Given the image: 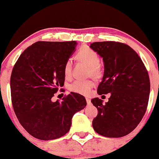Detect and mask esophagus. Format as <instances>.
<instances>
[{
	"mask_svg": "<svg viewBox=\"0 0 159 159\" xmlns=\"http://www.w3.org/2000/svg\"><path fill=\"white\" fill-rule=\"evenodd\" d=\"M86 102H87V103H88V104H89L90 102H91V100H90L89 98H86Z\"/></svg>",
	"mask_w": 159,
	"mask_h": 159,
	"instance_id": "34e87169",
	"label": "esophagus"
}]
</instances>
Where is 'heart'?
<instances>
[{
	"instance_id": "obj_1",
	"label": "heart",
	"mask_w": 159,
	"mask_h": 159,
	"mask_svg": "<svg viewBox=\"0 0 159 159\" xmlns=\"http://www.w3.org/2000/svg\"><path fill=\"white\" fill-rule=\"evenodd\" d=\"M77 56L84 61L88 66H89L91 73L94 76H98L100 73L99 56L95 51L89 47H83L78 52ZM71 70H72V60L69 58L64 64V72L66 77L70 76ZM94 86V83L91 80L79 79L75 80L70 85V89L74 93L80 94V95H87L91 91V89Z\"/></svg>"
}]
</instances>
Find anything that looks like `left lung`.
Here are the masks:
<instances>
[{
    "label": "left lung",
    "instance_id": "8db88e82",
    "mask_svg": "<svg viewBox=\"0 0 159 159\" xmlns=\"http://www.w3.org/2000/svg\"><path fill=\"white\" fill-rule=\"evenodd\" d=\"M89 47L104 63L97 93L111 94L105 105L98 98L91 100L98 111L93 129L106 137H122L137 127L146 113L150 93L148 72L139 55L125 44L98 42Z\"/></svg>",
    "mask_w": 159,
    "mask_h": 159
}]
</instances>
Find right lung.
<instances>
[{
    "instance_id": "1",
    "label": "right lung",
    "mask_w": 159,
    "mask_h": 159,
    "mask_svg": "<svg viewBox=\"0 0 159 159\" xmlns=\"http://www.w3.org/2000/svg\"><path fill=\"white\" fill-rule=\"evenodd\" d=\"M77 42H37L22 53L11 77L13 110L34 137L51 140L70 130L75 113L86 106L84 96L71 93L61 102L52 100L64 86V68Z\"/></svg>"
}]
</instances>
